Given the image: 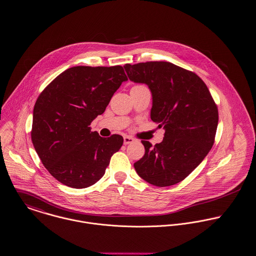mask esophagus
<instances>
[{"label": "esophagus", "instance_id": "1", "mask_svg": "<svg viewBox=\"0 0 256 256\" xmlns=\"http://www.w3.org/2000/svg\"><path fill=\"white\" fill-rule=\"evenodd\" d=\"M134 142V138H132V136H124V144L126 146V144H130Z\"/></svg>", "mask_w": 256, "mask_h": 256}]
</instances>
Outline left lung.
I'll return each mask as SVG.
<instances>
[{"mask_svg":"<svg viewBox=\"0 0 256 256\" xmlns=\"http://www.w3.org/2000/svg\"><path fill=\"white\" fill-rule=\"evenodd\" d=\"M130 81L144 83L152 94L150 118L165 130L134 166L150 184L166 187L184 180L210 150L218 122L216 104L204 81L195 73L165 61L126 64Z\"/></svg>","mask_w":256,"mask_h":256,"instance_id":"1","label":"left lung"}]
</instances>
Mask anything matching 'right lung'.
Returning <instances> with one entry per match:
<instances>
[{"mask_svg":"<svg viewBox=\"0 0 256 256\" xmlns=\"http://www.w3.org/2000/svg\"><path fill=\"white\" fill-rule=\"evenodd\" d=\"M128 77L120 65L71 67L42 92L34 108L32 140L42 164L60 183L75 189L99 181L122 136L102 138L90 124L104 112Z\"/></svg>","mask_w":256,"mask_h":256,"instance_id":"obj_1","label":"right lung"}]
</instances>
